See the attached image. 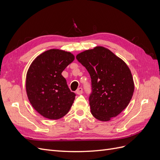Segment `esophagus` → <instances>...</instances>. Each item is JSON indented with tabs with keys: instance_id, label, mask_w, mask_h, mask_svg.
I'll return each mask as SVG.
<instances>
[{
	"instance_id": "obj_1",
	"label": "esophagus",
	"mask_w": 160,
	"mask_h": 160,
	"mask_svg": "<svg viewBox=\"0 0 160 160\" xmlns=\"http://www.w3.org/2000/svg\"><path fill=\"white\" fill-rule=\"evenodd\" d=\"M76 93L78 94V95H81L82 93H83V88H79L76 91Z\"/></svg>"
}]
</instances>
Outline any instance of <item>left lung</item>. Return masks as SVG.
<instances>
[{"label": "left lung", "mask_w": 160, "mask_h": 160, "mask_svg": "<svg viewBox=\"0 0 160 160\" xmlns=\"http://www.w3.org/2000/svg\"><path fill=\"white\" fill-rule=\"evenodd\" d=\"M91 79L89 105L91 113L102 122L109 121L127 108L134 91L128 66L103 47H96L76 56Z\"/></svg>", "instance_id": "left-lung-1"}]
</instances>
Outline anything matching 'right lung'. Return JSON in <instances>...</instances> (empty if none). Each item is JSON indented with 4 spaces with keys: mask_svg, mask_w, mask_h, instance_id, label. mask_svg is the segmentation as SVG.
<instances>
[{
    "mask_svg": "<svg viewBox=\"0 0 160 160\" xmlns=\"http://www.w3.org/2000/svg\"><path fill=\"white\" fill-rule=\"evenodd\" d=\"M74 59L69 52L50 49L31 63L27 73V93L33 108L43 117L58 119L69 112L76 95L61 73Z\"/></svg>",
    "mask_w": 160,
    "mask_h": 160,
    "instance_id": "obj_1",
    "label": "right lung"
}]
</instances>
